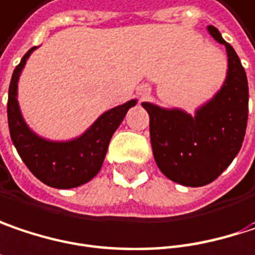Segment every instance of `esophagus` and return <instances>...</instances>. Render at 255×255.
I'll return each mask as SVG.
<instances>
[{
	"mask_svg": "<svg viewBox=\"0 0 255 255\" xmlns=\"http://www.w3.org/2000/svg\"><path fill=\"white\" fill-rule=\"evenodd\" d=\"M141 96H143V98H144V96H146V93H144V92H143V93H141Z\"/></svg>",
	"mask_w": 255,
	"mask_h": 255,
	"instance_id": "esophagus-1",
	"label": "esophagus"
}]
</instances>
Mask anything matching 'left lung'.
Wrapping results in <instances>:
<instances>
[{
  "mask_svg": "<svg viewBox=\"0 0 255 255\" xmlns=\"http://www.w3.org/2000/svg\"><path fill=\"white\" fill-rule=\"evenodd\" d=\"M228 54L226 80L191 117L182 109L143 102L150 117V141L156 165L171 181L185 187L213 182L241 149L248 121V81L235 49L215 26H207Z\"/></svg>",
  "mask_w": 255,
  "mask_h": 255,
  "instance_id": "left-lung-1",
  "label": "left lung"
}]
</instances>
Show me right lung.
I'll list each match as a JSON object with an SVG mask.
<instances>
[{
    "label": "right lung",
    "instance_id": "obj_1",
    "mask_svg": "<svg viewBox=\"0 0 255 255\" xmlns=\"http://www.w3.org/2000/svg\"><path fill=\"white\" fill-rule=\"evenodd\" d=\"M36 46L30 48L12 73L8 89V128L12 144L29 171L43 184L54 188H74L89 182L102 168L109 141L123 123L135 99L104 112L80 137L68 141H51L39 137L24 123L17 101V83L26 61Z\"/></svg>",
    "mask_w": 255,
    "mask_h": 255
}]
</instances>
